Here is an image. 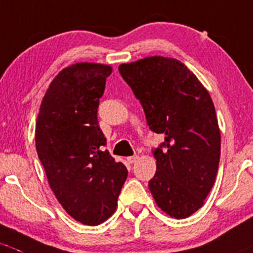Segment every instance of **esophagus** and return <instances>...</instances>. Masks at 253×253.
Instances as JSON below:
<instances>
[{
    "label": "esophagus",
    "instance_id": "esophagus-1",
    "mask_svg": "<svg viewBox=\"0 0 253 253\" xmlns=\"http://www.w3.org/2000/svg\"><path fill=\"white\" fill-rule=\"evenodd\" d=\"M126 160H127V162L131 163L132 165V163H135L137 160H139V156H130V157H127Z\"/></svg>",
    "mask_w": 253,
    "mask_h": 253
}]
</instances>
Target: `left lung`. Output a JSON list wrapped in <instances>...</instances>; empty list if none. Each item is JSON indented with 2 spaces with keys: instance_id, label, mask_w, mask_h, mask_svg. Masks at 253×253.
Segmentation results:
<instances>
[{
  "instance_id": "1",
  "label": "left lung",
  "mask_w": 253,
  "mask_h": 253,
  "mask_svg": "<svg viewBox=\"0 0 253 253\" xmlns=\"http://www.w3.org/2000/svg\"><path fill=\"white\" fill-rule=\"evenodd\" d=\"M144 108L152 131L165 135L153 150L156 174L148 189L158 207L184 219L204 206L220 158V130L210 93L175 58L151 56L119 66Z\"/></svg>"
}]
</instances>
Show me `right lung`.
<instances>
[{"label":"right lung","instance_id":"obj_1","mask_svg":"<svg viewBox=\"0 0 253 253\" xmlns=\"http://www.w3.org/2000/svg\"><path fill=\"white\" fill-rule=\"evenodd\" d=\"M112 67L72 64L54 77L35 127L38 156L48 185L77 222L98 225L114 213L126 167L116 162L98 126L97 108Z\"/></svg>","mask_w":253,"mask_h":253}]
</instances>
